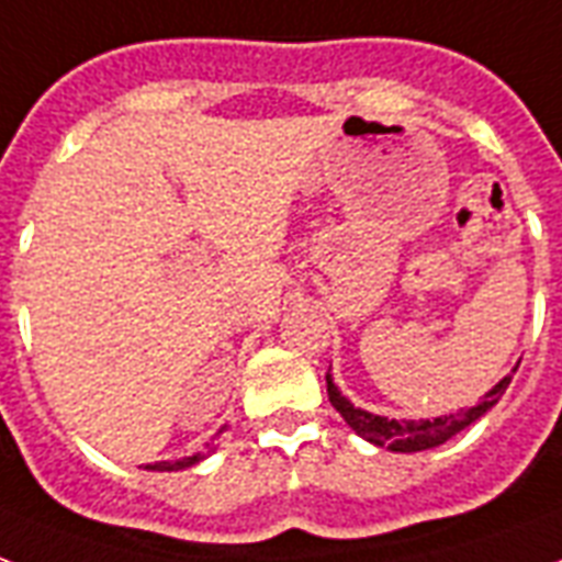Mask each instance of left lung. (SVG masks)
I'll list each match as a JSON object with an SVG mask.
<instances>
[{"mask_svg": "<svg viewBox=\"0 0 562 562\" xmlns=\"http://www.w3.org/2000/svg\"><path fill=\"white\" fill-rule=\"evenodd\" d=\"M509 380H513V374H507L498 385H495V389H492V392H486L477 406L460 409L457 415L434 418V422H397V418H383V415L357 409V406L350 404L348 397L338 392L329 374H327V395H329V404L336 406L338 413H341V418H345V422H348L350 427L362 436V439L380 445V448H389V451L413 453V451H427V448H436V445L448 442L451 436L465 430L471 422H477L483 413H490L492 406L501 401V395L507 392Z\"/></svg>", "mask_w": 562, "mask_h": 562, "instance_id": "obj_1", "label": "left lung"}]
</instances>
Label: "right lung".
<instances>
[{
    "label": "right lung",
    "mask_w": 562,
    "mask_h": 562,
    "mask_svg": "<svg viewBox=\"0 0 562 562\" xmlns=\"http://www.w3.org/2000/svg\"><path fill=\"white\" fill-rule=\"evenodd\" d=\"M203 460V453H194V457H186V460H177V462H153L147 465L149 471H179V469H191L196 462Z\"/></svg>",
    "instance_id": "add662e5"
}]
</instances>
